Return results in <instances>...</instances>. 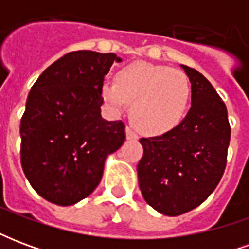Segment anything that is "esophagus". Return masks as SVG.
<instances>
[{"label": "esophagus", "mask_w": 249, "mask_h": 249, "mask_svg": "<svg viewBox=\"0 0 249 249\" xmlns=\"http://www.w3.org/2000/svg\"><path fill=\"white\" fill-rule=\"evenodd\" d=\"M125 132H126V139H128V140H137V139H139V136H137V133L133 130L132 126H126Z\"/></svg>", "instance_id": "obj_1"}]
</instances>
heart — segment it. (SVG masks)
Returning a JSON list of instances; mask_svg holds the SVG:
<instances>
[{"mask_svg":"<svg viewBox=\"0 0 249 249\" xmlns=\"http://www.w3.org/2000/svg\"><path fill=\"white\" fill-rule=\"evenodd\" d=\"M103 97L120 112L132 103L130 117L145 135L159 136L183 121L191 96V85L183 71L139 61L124 66L116 82L103 84Z\"/></svg>","mask_w":249,"mask_h":249,"instance_id":"heart-1","label":"heart"}]
</instances>
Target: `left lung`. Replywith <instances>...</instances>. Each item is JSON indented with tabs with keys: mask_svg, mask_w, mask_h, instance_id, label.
<instances>
[{
	"mask_svg": "<svg viewBox=\"0 0 249 249\" xmlns=\"http://www.w3.org/2000/svg\"><path fill=\"white\" fill-rule=\"evenodd\" d=\"M191 109L180 124L157 137L140 139L144 155L137 165L145 201L157 212L178 216L204 203L223 178L231 140L224 101L193 68Z\"/></svg>",
	"mask_w": 249,
	"mask_h": 249,
	"instance_id": "left-lung-1",
	"label": "left lung"
}]
</instances>
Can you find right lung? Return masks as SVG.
<instances>
[{"instance_id":"add662e5","label":"right lung","mask_w":249,"mask_h":249,"mask_svg":"<svg viewBox=\"0 0 249 249\" xmlns=\"http://www.w3.org/2000/svg\"><path fill=\"white\" fill-rule=\"evenodd\" d=\"M114 53L77 51L58 58L32 87L21 119V165L36 192L73 205L96 189L104 162L124 144L125 124L101 117V88Z\"/></svg>"}]
</instances>
